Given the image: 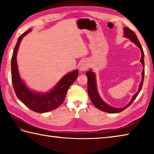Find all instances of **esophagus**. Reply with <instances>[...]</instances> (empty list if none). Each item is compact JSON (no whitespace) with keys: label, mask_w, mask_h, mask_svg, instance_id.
Listing matches in <instances>:
<instances>
[{"label":"esophagus","mask_w":154,"mask_h":154,"mask_svg":"<svg viewBox=\"0 0 154 154\" xmlns=\"http://www.w3.org/2000/svg\"><path fill=\"white\" fill-rule=\"evenodd\" d=\"M88 67H89V65H88V62H82V64H81L80 70L82 71H86V70L88 69Z\"/></svg>","instance_id":"1"}]
</instances>
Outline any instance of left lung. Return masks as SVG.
<instances>
[{
  "label": "left lung",
  "instance_id": "8db88e82",
  "mask_svg": "<svg viewBox=\"0 0 154 154\" xmlns=\"http://www.w3.org/2000/svg\"><path fill=\"white\" fill-rule=\"evenodd\" d=\"M124 36L125 37H127L130 38L131 41L134 42L135 45H137L139 48H140V51H141V58H140V61L143 64V66H145V63H144V52H143L142 46L140 45V42L139 39H138L137 36L133 31L130 30V28L125 27L124 28ZM144 75H145V70H143L142 72V81L140 82L139 85V88L138 92L135 94L132 97L131 101H130L128 105L124 106L123 108H113L112 106L108 105L107 104H106L104 101L100 98V96H99L97 89H96V78H95V74L94 72L91 71H88L86 72V76L88 77V95H89V97L90 98L91 101H92V103L94 104L96 108L98 109L99 110L103 111L104 112H106V113H119L122 111H124L126 108L128 107V106L131 105V104L133 103L134 99L137 98V96L139 94L140 91L141 90V88L143 86V80H144Z\"/></svg>",
  "mask_w": 154,
  "mask_h": 154
}]
</instances>
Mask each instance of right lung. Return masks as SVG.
I'll return each mask as SVG.
<instances>
[{
    "mask_svg": "<svg viewBox=\"0 0 154 154\" xmlns=\"http://www.w3.org/2000/svg\"><path fill=\"white\" fill-rule=\"evenodd\" d=\"M30 30L31 29L28 30L19 36L14 49L11 58L12 83L17 97L26 106L36 113H45L58 108L64 102L67 91L76 79L79 71L76 70L65 75L49 92L41 94L30 91L20 79L16 60L17 49L21 41Z\"/></svg>",
    "mask_w": 154,
    "mask_h": 154,
    "instance_id": "obj_1",
    "label": "right lung"
}]
</instances>
